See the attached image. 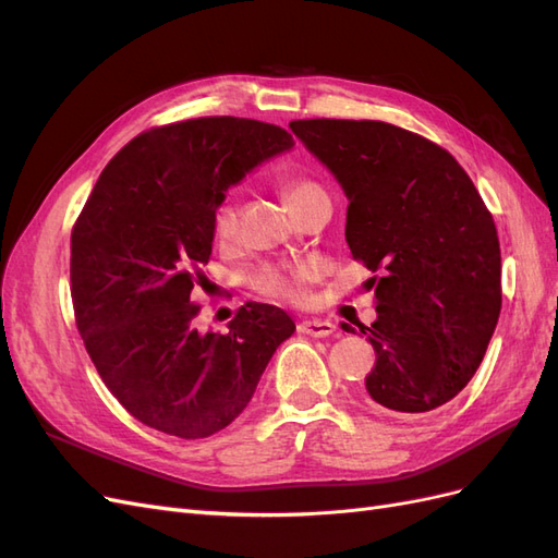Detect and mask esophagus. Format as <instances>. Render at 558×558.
<instances>
[{"mask_svg": "<svg viewBox=\"0 0 558 558\" xmlns=\"http://www.w3.org/2000/svg\"><path fill=\"white\" fill-rule=\"evenodd\" d=\"M298 330L302 335H310V337H328L335 332V324L332 320H324V318H305L298 324Z\"/></svg>", "mask_w": 558, "mask_h": 558, "instance_id": "34e87169", "label": "esophagus"}]
</instances>
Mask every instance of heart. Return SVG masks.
Masks as SVG:
<instances>
[{
	"label": "heart",
	"mask_w": 558,
	"mask_h": 558,
	"mask_svg": "<svg viewBox=\"0 0 558 558\" xmlns=\"http://www.w3.org/2000/svg\"><path fill=\"white\" fill-rule=\"evenodd\" d=\"M283 197L289 199V205L298 209L305 205L307 199L320 195L324 191L310 179H289L281 185ZM238 207L232 202H223L214 214V234L216 240L230 242L238 234ZM316 277V267L312 263H293V265H265L260 272L253 277V286L265 295L283 298V300H302L305 295V286Z\"/></svg>",
	"instance_id": "1"
}]
</instances>
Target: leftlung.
<instances>
[{
	"label": "left lung",
	"mask_w": 558,
	"mask_h": 558,
	"mask_svg": "<svg viewBox=\"0 0 558 558\" xmlns=\"http://www.w3.org/2000/svg\"><path fill=\"white\" fill-rule=\"evenodd\" d=\"M342 185L347 244L373 277L367 400L424 414L477 373L500 316V244L475 183L442 146L381 121L289 125ZM347 332H356L342 324Z\"/></svg>",
	"instance_id": "left-lung-1"
}]
</instances>
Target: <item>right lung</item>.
<instances>
[{
	"label": "right lung",
	"instance_id": "1",
	"mask_svg": "<svg viewBox=\"0 0 558 558\" xmlns=\"http://www.w3.org/2000/svg\"><path fill=\"white\" fill-rule=\"evenodd\" d=\"M293 146L251 118H193L142 132L99 174L72 230L74 314L99 377L142 424L183 440L223 430L295 332L263 302L240 307L228 335L199 332L191 298L230 185Z\"/></svg>",
	"mask_w": 558,
	"mask_h": 558
}]
</instances>
